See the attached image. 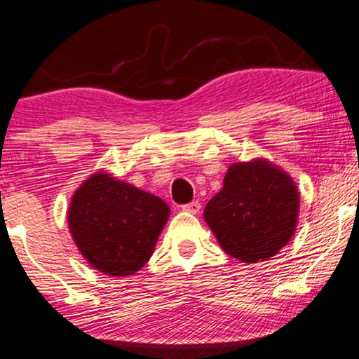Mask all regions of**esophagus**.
<instances>
[{
    "mask_svg": "<svg viewBox=\"0 0 359 359\" xmlns=\"http://www.w3.org/2000/svg\"><path fill=\"white\" fill-rule=\"evenodd\" d=\"M182 210H185V212H191V214H198L201 212V204H198L197 201H192V202H189V204H184Z\"/></svg>",
    "mask_w": 359,
    "mask_h": 359,
    "instance_id": "esophagus-1",
    "label": "esophagus"
}]
</instances>
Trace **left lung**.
<instances>
[{
    "label": "left lung",
    "instance_id": "obj_1",
    "mask_svg": "<svg viewBox=\"0 0 359 359\" xmlns=\"http://www.w3.org/2000/svg\"><path fill=\"white\" fill-rule=\"evenodd\" d=\"M299 194L291 177L266 161L229 167L204 217L221 248L243 262L267 261L294 234Z\"/></svg>",
    "mask_w": 359,
    "mask_h": 359
}]
</instances>
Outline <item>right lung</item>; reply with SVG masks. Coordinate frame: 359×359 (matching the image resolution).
I'll return each instance as SVG.
<instances>
[{"mask_svg": "<svg viewBox=\"0 0 359 359\" xmlns=\"http://www.w3.org/2000/svg\"><path fill=\"white\" fill-rule=\"evenodd\" d=\"M168 214L162 198L98 172L73 196L68 226L90 266L130 276L152 256Z\"/></svg>", "mask_w": 359, "mask_h": 359, "instance_id": "add662e5", "label": "right lung"}]
</instances>
